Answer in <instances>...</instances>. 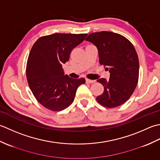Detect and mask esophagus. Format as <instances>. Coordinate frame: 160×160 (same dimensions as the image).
Masks as SVG:
<instances>
[{"label": "esophagus", "mask_w": 160, "mask_h": 160, "mask_svg": "<svg viewBox=\"0 0 160 160\" xmlns=\"http://www.w3.org/2000/svg\"><path fill=\"white\" fill-rule=\"evenodd\" d=\"M86 81L87 83H93L95 82V81H94V80H91V79H86Z\"/></svg>", "instance_id": "34e87169"}]
</instances>
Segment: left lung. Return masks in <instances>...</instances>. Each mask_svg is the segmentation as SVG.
Here are the masks:
<instances>
[{
  "label": "left lung",
  "instance_id": "left-lung-1",
  "mask_svg": "<svg viewBox=\"0 0 160 160\" xmlns=\"http://www.w3.org/2000/svg\"><path fill=\"white\" fill-rule=\"evenodd\" d=\"M98 49L99 63L110 72L108 79H99L104 91L97 97L101 105L112 108L122 105L134 92L139 79V59L128 39L111 32L90 34L86 39Z\"/></svg>",
  "mask_w": 160,
  "mask_h": 160
}]
</instances>
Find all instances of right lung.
Listing matches in <instances>:
<instances>
[{"label": "right lung", "instance_id": "add662e5", "mask_svg": "<svg viewBox=\"0 0 160 160\" xmlns=\"http://www.w3.org/2000/svg\"><path fill=\"white\" fill-rule=\"evenodd\" d=\"M87 34L56 33L39 38L32 46L26 66V77L34 97L52 111H61L73 102L84 78L64 75L62 64L72 50L84 41Z\"/></svg>", "mask_w": 160, "mask_h": 160}]
</instances>
